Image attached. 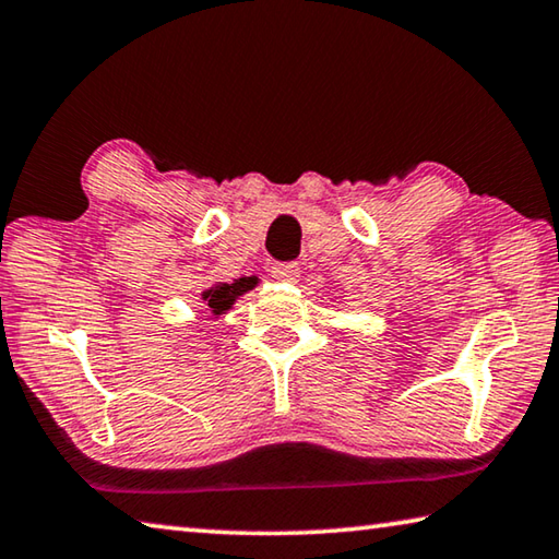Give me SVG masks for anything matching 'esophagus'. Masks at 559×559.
Segmentation results:
<instances>
[{
  "instance_id": "34e87169",
  "label": "esophagus",
  "mask_w": 559,
  "mask_h": 559,
  "mask_svg": "<svg viewBox=\"0 0 559 559\" xmlns=\"http://www.w3.org/2000/svg\"><path fill=\"white\" fill-rule=\"evenodd\" d=\"M271 273H273V278L281 283H296L300 278L298 263H273Z\"/></svg>"
}]
</instances>
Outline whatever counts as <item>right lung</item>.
Returning <instances> with one entry per match:
<instances>
[{
    "label": "right lung",
    "mask_w": 559,
    "mask_h": 559,
    "mask_svg": "<svg viewBox=\"0 0 559 559\" xmlns=\"http://www.w3.org/2000/svg\"><path fill=\"white\" fill-rule=\"evenodd\" d=\"M259 278L257 276H243V278H234L229 283H214L206 290H202V300L206 302V308L212 310L214 318H222L229 313L234 308V302L239 300L243 293H249L257 288Z\"/></svg>",
    "instance_id": "add662e5"
}]
</instances>
